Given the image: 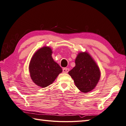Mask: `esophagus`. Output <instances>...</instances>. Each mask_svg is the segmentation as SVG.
Wrapping results in <instances>:
<instances>
[{"instance_id": "1", "label": "esophagus", "mask_w": 126, "mask_h": 126, "mask_svg": "<svg viewBox=\"0 0 126 126\" xmlns=\"http://www.w3.org/2000/svg\"><path fill=\"white\" fill-rule=\"evenodd\" d=\"M69 69L67 68H64L63 69V72L64 73H67L68 72H69Z\"/></svg>"}]
</instances>
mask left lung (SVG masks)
I'll use <instances>...</instances> for the list:
<instances>
[{"mask_svg": "<svg viewBox=\"0 0 126 126\" xmlns=\"http://www.w3.org/2000/svg\"><path fill=\"white\" fill-rule=\"evenodd\" d=\"M75 66L68 72L75 85L81 92L86 93L94 89L99 82L100 68L88 52H81L75 60Z\"/></svg>", "mask_w": 126, "mask_h": 126, "instance_id": "1", "label": "left lung"}]
</instances>
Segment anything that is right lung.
<instances>
[{
    "instance_id": "add662e5",
    "label": "right lung",
    "mask_w": 126,
    "mask_h": 126,
    "mask_svg": "<svg viewBox=\"0 0 126 126\" xmlns=\"http://www.w3.org/2000/svg\"><path fill=\"white\" fill-rule=\"evenodd\" d=\"M51 47L44 46L38 49L32 57L29 72L32 80L37 86L46 88L55 80L62 69L52 57Z\"/></svg>"
}]
</instances>
